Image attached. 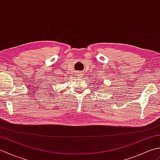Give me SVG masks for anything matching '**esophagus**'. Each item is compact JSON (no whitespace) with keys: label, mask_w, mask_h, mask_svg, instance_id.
Masks as SVG:
<instances>
[{"label":"esophagus","mask_w":160,"mask_h":160,"mask_svg":"<svg viewBox=\"0 0 160 160\" xmlns=\"http://www.w3.org/2000/svg\"><path fill=\"white\" fill-rule=\"evenodd\" d=\"M77 75H78V76H81V73H77Z\"/></svg>","instance_id":"obj_1"}]
</instances>
